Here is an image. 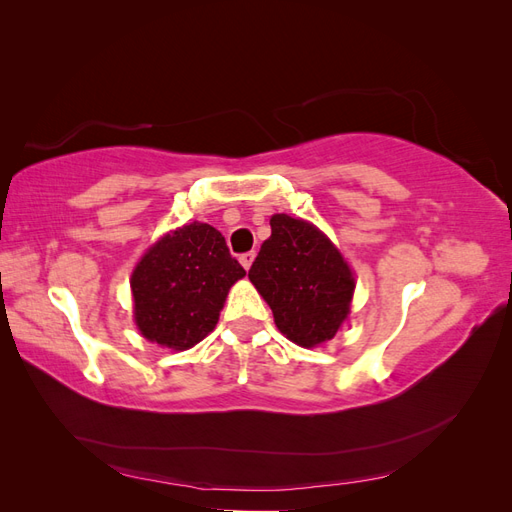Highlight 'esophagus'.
Masks as SVG:
<instances>
[{"label": "esophagus", "mask_w": 512, "mask_h": 512, "mask_svg": "<svg viewBox=\"0 0 512 512\" xmlns=\"http://www.w3.org/2000/svg\"><path fill=\"white\" fill-rule=\"evenodd\" d=\"M254 258H256V252L252 250V252H245V254H241L239 256V260H241V265L245 267V269H250L252 267V262H254Z\"/></svg>", "instance_id": "obj_1"}]
</instances>
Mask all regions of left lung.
Here are the masks:
<instances>
[{
  "label": "left lung",
  "mask_w": 512,
  "mask_h": 512,
  "mask_svg": "<svg viewBox=\"0 0 512 512\" xmlns=\"http://www.w3.org/2000/svg\"><path fill=\"white\" fill-rule=\"evenodd\" d=\"M250 280L290 342L312 348L335 337L350 312L354 275L337 247L305 220L271 218Z\"/></svg>",
  "instance_id": "obj_1"
}]
</instances>
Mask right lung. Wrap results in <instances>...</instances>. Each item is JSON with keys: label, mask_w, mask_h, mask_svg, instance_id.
Segmentation results:
<instances>
[{"label": "right lung", "mask_w": 512, "mask_h": 512, "mask_svg": "<svg viewBox=\"0 0 512 512\" xmlns=\"http://www.w3.org/2000/svg\"><path fill=\"white\" fill-rule=\"evenodd\" d=\"M243 275L220 230L200 222L177 228L132 273L136 327L149 342L192 348L215 329L230 286Z\"/></svg>", "instance_id": "right-lung-1"}]
</instances>
